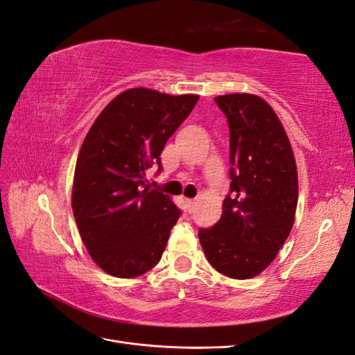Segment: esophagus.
<instances>
[{"label": "esophagus", "instance_id": "34e87169", "mask_svg": "<svg viewBox=\"0 0 355 355\" xmlns=\"http://www.w3.org/2000/svg\"><path fill=\"white\" fill-rule=\"evenodd\" d=\"M184 202H186V207H187L189 213H191V211L193 210V207H195V204H196V201H195V200H186Z\"/></svg>", "mask_w": 355, "mask_h": 355}]
</instances>
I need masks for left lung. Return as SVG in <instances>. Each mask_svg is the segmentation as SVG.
<instances>
[{
	"mask_svg": "<svg viewBox=\"0 0 355 355\" xmlns=\"http://www.w3.org/2000/svg\"><path fill=\"white\" fill-rule=\"evenodd\" d=\"M215 101L230 127V193L222 216L198 237L210 265L246 279L265 270L293 227L298 174L286 131L257 95L228 94Z\"/></svg>",
	"mask_w": 355,
	"mask_h": 355,
	"instance_id": "1",
	"label": "left lung"
}]
</instances>
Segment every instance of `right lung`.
Segmentation results:
<instances>
[{
	"instance_id": "1",
	"label": "right lung",
	"mask_w": 355,
	"mask_h": 355,
	"mask_svg": "<svg viewBox=\"0 0 355 355\" xmlns=\"http://www.w3.org/2000/svg\"><path fill=\"white\" fill-rule=\"evenodd\" d=\"M198 95L128 89L90 127L76 164L72 211L90 257L107 274L135 278L154 268L180 209L145 186L168 139L191 114Z\"/></svg>"
}]
</instances>
